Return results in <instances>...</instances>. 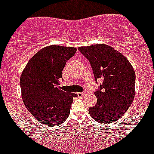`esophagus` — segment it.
Instances as JSON below:
<instances>
[{
    "instance_id": "1",
    "label": "esophagus",
    "mask_w": 154,
    "mask_h": 154,
    "mask_svg": "<svg viewBox=\"0 0 154 154\" xmlns=\"http://www.w3.org/2000/svg\"><path fill=\"white\" fill-rule=\"evenodd\" d=\"M85 92H78V93H77V95H78V96L79 98H82V97H83L84 96H85Z\"/></svg>"
}]
</instances>
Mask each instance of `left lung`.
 I'll list each match as a JSON object with an SVG mask.
<instances>
[{"instance_id": "1", "label": "left lung", "mask_w": 154, "mask_h": 154, "mask_svg": "<svg viewBox=\"0 0 154 154\" xmlns=\"http://www.w3.org/2000/svg\"><path fill=\"white\" fill-rule=\"evenodd\" d=\"M89 61L96 81L103 83L95 92L97 103L89 109L98 123H113L126 112L135 96L136 74L127 58L105 44L79 47Z\"/></svg>"}]
</instances>
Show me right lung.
I'll return each instance as SVG.
<instances>
[{
  "instance_id": "1",
  "label": "right lung",
  "mask_w": 154,
  "mask_h": 154,
  "mask_svg": "<svg viewBox=\"0 0 154 154\" xmlns=\"http://www.w3.org/2000/svg\"><path fill=\"white\" fill-rule=\"evenodd\" d=\"M76 48L50 45L38 51L28 61L20 79L21 96L28 110L43 124L57 126L70 113L73 97L59 86L65 64Z\"/></svg>"
}]
</instances>
